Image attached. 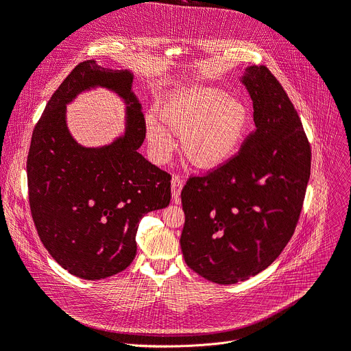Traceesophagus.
Segmentation results:
<instances>
[{"mask_svg": "<svg viewBox=\"0 0 351 351\" xmlns=\"http://www.w3.org/2000/svg\"><path fill=\"white\" fill-rule=\"evenodd\" d=\"M182 188H184V180L180 179V176H173L172 178V199L175 202H179Z\"/></svg>", "mask_w": 351, "mask_h": 351, "instance_id": "obj_1", "label": "esophagus"}]
</instances>
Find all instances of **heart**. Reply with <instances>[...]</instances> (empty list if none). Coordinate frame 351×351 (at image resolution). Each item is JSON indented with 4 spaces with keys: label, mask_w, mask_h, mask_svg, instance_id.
Instances as JSON below:
<instances>
[{
    "label": "heart",
    "mask_w": 351,
    "mask_h": 351,
    "mask_svg": "<svg viewBox=\"0 0 351 351\" xmlns=\"http://www.w3.org/2000/svg\"><path fill=\"white\" fill-rule=\"evenodd\" d=\"M160 121L149 116L146 139L159 163L175 149L172 133L182 136L185 156L199 169H218L231 162L245 143L251 123L248 104L212 86H184L172 90L158 109Z\"/></svg>",
    "instance_id": "1"
}]
</instances>
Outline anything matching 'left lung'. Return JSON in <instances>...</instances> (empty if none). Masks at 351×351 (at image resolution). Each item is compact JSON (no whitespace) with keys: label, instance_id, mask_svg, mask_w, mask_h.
<instances>
[{"label":"left lung","instance_id":"8db88e82","mask_svg":"<svg viewBox=\"0 0 351 351\" xmlns=\"http://www.w3.org/2000/svg\"><path fill=\"white\" fill-rule=\"evenodd\" d=\"M256 130L239 154L182 189L180 248L191 269L230 285L269 267L291 239L310 179L311 149L301 120L271 71L250 66L241 77Z\"/></svg>","mask_w":351,"mask_h":351}]
</instances>
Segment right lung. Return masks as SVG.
I'll list each match as a JSON object with an SVG mask.
<instances>
[{"mask_svg": "<svg viewBox=\"0 0 351 351\" xmlns=\"http://www.w3.org/2000/svg\"><path fill=\"white\" fill-rule=\"evenodd\" d=\"M132 84L130 70L86 60L54 91L32 136L27 180L38 237L60 265L83 280L126 269L138 250L139 221L171 202V175L138 152L146 123ZM96 86L125 101V133L109 145L86 148L66 128L65 106Z\"/></svg>", "mask_w": 351, "mask_h": 351, "instance_id": "right-lung-1", "label": "right lung"}]
</instances>
